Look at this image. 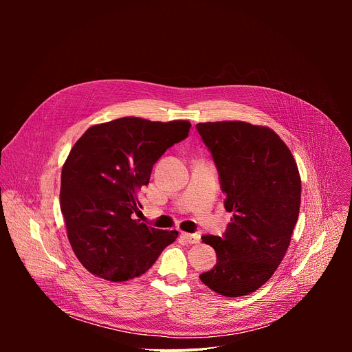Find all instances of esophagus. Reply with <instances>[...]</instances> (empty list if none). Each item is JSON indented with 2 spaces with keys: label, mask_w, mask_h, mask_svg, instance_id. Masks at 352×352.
<instances>
[{
  "label": "esophagus",
  "mask_w": 352,
  "mask_h": 352,
  "mask_svg": "<svg viewBox=\"0 0 352 352\" xmlns=\"http://www.w3.org/2000/svg\"><path fill=\"white\" fill-rule=\"evenodd\" d=\"M182 238L189 243H197L200 241V234H188L182 232Z\"/></svg>",
  "instance_id": "esophagus-1"
}]
</instances>
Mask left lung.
<instances>
[{"instance_id":"8db88e82","label":"left lung","mask_w":352,"mask_h":352,"mask_svg":"<svg viewBox=\"0 0 352 352\" xmlns=\"http://www.w3.org/2000/svg\"><path fill=\"white\" fill-rule=\"evenodd\" d=\"M196 129L219 171L226 210L234 213L223 236H202L217 262L199 277L220 295H248L273 276L289 246L300 205L298 167L270 128L221 121Z\"/></svg>"}]
</instances>
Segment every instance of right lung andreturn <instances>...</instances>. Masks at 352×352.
Segmentation results:
<instances>
[{
  "mask_svg": "<svg viewBox=\"0 0 352 352\" xmlns=\"http://www.w3.org/2000/svg\"><path fill=\"white\" fill-rule=\"evenodd\" d=\"M188 121L124 117L90 126L74 144L61 173V212L79 262L94 276L126 281L153 266L178 232L131 216L153 166L189 133Z\"/></svg>",
  "mask_w": 352,
  "mask_h": 352,
  "instance_id": "right-lung-1",
  "label": "right lung"
}]
</instances>
